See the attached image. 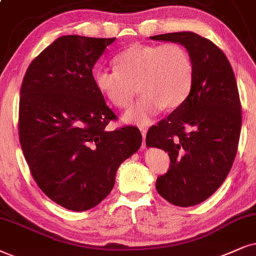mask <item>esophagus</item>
Instances as JSON below:
<instances>
[{
    "instance_id": "1",
    "label": "esophagus",
    "mask_w": 256,
    "mask_h": 256,
    "mask_svg": "<svg viewBox=\"0 0 256 256\" xmlns=\"http://www.w3.org/2000/svg\"><path fill=\"white\" fill-rule=\"evenodd\" d=\"M139 130H140V134H142V137H143V144H142V148H146V145H145V136H146V128H144V126H140L139 128Z\"/></svg>"
}]
</instances>
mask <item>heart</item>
I'll use <instances>...</instances> for the list:
<instances>
[{
    "label": "heart",
    "mask_w": 256,
    "mask_h": 256,
    "mask_svg": "<svg viewBox=\"0 0 256 256\" xmlns=\"http://www.w3.org/2000/svg\"><path fill=\"white\" fill-rule=\"evenodd\" d=\"M114 62L117 68L94 74L96 86L118 108L132 104L138 86L140 98L124 116L128 124H150L163 108H180L192 90L195 68L189 52L180 44H131Z\"/></svg>",
    "instance_id": "b5f03b06"
}]
</instances>
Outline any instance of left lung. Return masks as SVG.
Returning <instances> with one entry per match:
<instances>
[{
  "label": "left lung",
  "instance_id": "obj_1",
  "mask_svg": "<svg viewBox=\"0 0 256 256\" xmlns=\"http://www.w3.org/2000/svg\"><path fill=\"white\" fill-rule=\"evenodd\" d=\"M178 42L192 56L195 80L189 98L151 126L148 146L170 157L156 189L171 204L203 202L224 182L234 163L241 131V102L234 72L224 53L208 38L192 32L151 36Z\"/></svg>",
  "mask_w": 256,
  "mask_h": 256
}]
</instances>
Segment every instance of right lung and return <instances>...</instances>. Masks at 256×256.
Masks as SVG:
<instances>
[{"label": "right lung", "instance_id": "obj_1", "mask_svg": "<svg viewBox=\"0 0 256 256\" xmlns=\"http://www.w3.org/2000/svg\"><path fill=\"white\" fill-rule=\"evenodd\" d=\"M114 40L56 38L32 61L21 85L18 137L32 176L44 195L74 212L99 204L142 144L136 126L106 130L117 116L92 68Z\"/></svg>", "mask_w": 256, "mask_h": 256}]
</instances>
